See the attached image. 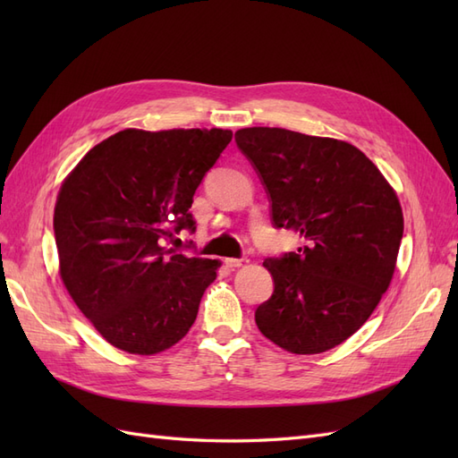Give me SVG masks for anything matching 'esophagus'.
Here are the masks:
<instances>
[{"label": "esophagus", "instance_id": "esophagus-1", "mask_svg": "<svg viewBox=\"0 0 458 458\" xmlns=\"http://www.w3.org/2000/svg\"><path fill=\"white\" fill-rule=\"evenodd\" d=\"M246 263H248V258H227L225 259V266L231 267V269L242 267V266H246Z\"/></svg>", "mask_w": 458, "mask_h": 458}]
</instances>
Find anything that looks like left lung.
<instances>
[{
  "mask_svg": "<svg viewBox=\"0 0 458 458\" xmlns=\"http://www.w3.org/2000/svg\"><path fill=\"white\" fill-rule=\"evenodd\" d=\"M296 252L267 258L273 294L261 335L290 353H323L365 325L395 269L403 214L380 170L353 145L283 128L234 133Z\"/></svg>",
  "mask_w": 458,
  "mask_h": 458,
  "instance_id": "8db88e82",
  "label": "left lung"
}]
</instances>
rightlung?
<instances>
[{
    "label": "right lung",
    "mask_w": 458,
    "mask_h": 458,
    "mask_svg": "<svg viewBox=\"0 0 458 458\" xmlns=\"http://www.w3.org/2000/svg\"><path fill=\"white\" fill-rule=\"evenodd\" d=\"M229 130H123L95 145L55 204L61 279L101 336L128 353L172 348L192 327L219 263L164 242L189 212Z\"/></svg>",
    "instance_id": "obj_1"
}]
</instances>
